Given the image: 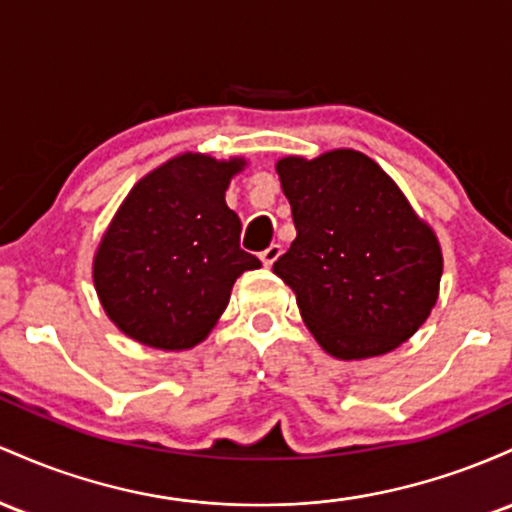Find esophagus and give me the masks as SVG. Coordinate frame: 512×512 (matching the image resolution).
Returning a JSON list of instances; mask_svg holds the SVG:
<instances>
[{
    "mask_svg": "<svg viewBox=\"0 0 512 512\" xmlns=\"http://www.w3.org/2000/svg\"><path fill=\"white\" fill-rule=\"evenodd\" d=\"M280 254H283V246H280V244H271V246H268L266 251H261L263 266H273V263L280 258Z\"/></svg>",
    "mask_w": 512,
    "mask_h": 512,
    "instance_id": "obj_1",
    "label": "esophagus"
}]
</instances>
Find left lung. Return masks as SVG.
Listing matches in <instances>:
<instances>
[{
  "mask_svg": "<svg viewBox=\"0 0 512 512\" xmlns=\"http://www.w3.org/2000/svg\"><path fill=\"white\" fill-rule=\"evenodd\" d=\"M297 237L273 273L333 358L384 355L411 338L438 302L435 232L399 186L355 149L275 164Z\"/></svg>",
  "mask_w": 512,
  "mask_h": 512,
  "instance_id": "left-lung-1",
  "label": "left lung"
}]
</instances>
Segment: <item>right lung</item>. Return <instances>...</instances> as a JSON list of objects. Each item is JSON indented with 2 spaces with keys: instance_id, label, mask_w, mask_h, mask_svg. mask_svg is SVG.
<instances>
[{
  "instance_id": "obj_1",
  "label": "right lung",
  "mask_w": 512,
  "mask_h": 512,
  "mask_svg": "<svg viewBox=\"0 0 512 512\" xmlns=\"http://www.w3.org/2000/svg\"><path fill=\"white\" fill-rule=\"evenodd\" d=\"M244 159L179 154L123 200L94 258V285L125 336L162 350L198 346L225 312L234 280L261 268L239 246L225 191Z\"/></svg>"
}]
</instances>
